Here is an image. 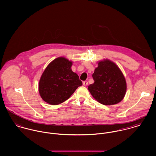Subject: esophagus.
<instances>
[{
	"mask_svg": "<svg viewBox=\"0 0 156 156\" xmlns=\"http://www.w3.org/2000/svg\"><path fill=\"white\" fill-rule=\"evenodd\" d=\"M88 83L87 81H84L83 82V86H87V85H88Z\"/></svg>",
	"mask_w": 156,
	"mask_h": 156,
	"instance_id": "obj_1",
	"label": "esophagus"
}]
</instances>
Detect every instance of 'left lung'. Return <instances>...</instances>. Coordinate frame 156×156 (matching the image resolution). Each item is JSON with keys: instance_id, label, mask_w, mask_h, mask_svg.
<instances>
[{"instance_id": "8db88e82", "label": "left lung", "mask_w": 156, "mask_h": 156, "mask_svg": "<svg viewBox=\"0 0 156 156\" xmlns=\"http://www.w3.org/2000/svg\"><path fill=\"white\" fill-rule=\"evenodd\" d=\"M92 76L94 83L88 86L90 93L99 103L113 105L120 102L126 94V79L120 69L109 60L98 62Z\"/></svg>"}]
</instances>
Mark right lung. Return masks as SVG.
<instances>
[{
  "label": "right lung",
  "instance_id": "1",
  "mask_svg": "<svg viewBox=\"0 0 156 156\" xmlns=\"http://www.w3.org/2000/svg\"><path fill=\"white\" fill-rule=\"evenodd\" d=\"M71 66L72 62L60 57L45 69L39 82V92L45 102L52 105L61 104L82 85L79 76L71 70Z\"/></svg>",
  "mask_w": 156,
  "mask_h": 156
}]
</instances>
